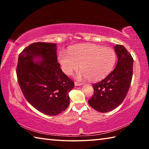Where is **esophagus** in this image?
<instances>
[{
    "label": "esophagus",
    "mask_w": 149,
    "mask_h": 149,
    "mask_svg": "<svg viewBox=\"0 0 149 149\" xmlns=\"http://www.w3.org/2000/svg\"><path fill=\"white\" fill-rule=\"evenodd\" d=\"M83 85L82 83L75 81V86H79V85Z\"/></svg>",
    "instance_id": "34e87169"
}]
</instances>
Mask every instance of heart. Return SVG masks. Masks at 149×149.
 Returning a JSON list of instances; mask_svg holds the SVG:
<instances>
[{
  "mask_svg": "<svg viewBox=\"0 0 149 149\" xmlns=\"http://www.w3.org/2000/svg\"><path fill=\"white\" fill-rule=\"evenodd\" d=\"M116 55L112 49L95 44L73 47L61 51L58 61L66 75L77 71L80 65L79 76L91 81L102 79L114 68Z\"/></svg>",
  "mask_w": 149,
  "mask_h": 149,
  "instance_id": "b5f03b06",
  "label": "heart"
}]
</instances>
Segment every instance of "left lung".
Here are the masks:
<instances>
[{
    "label": "left lung",
    "mask_w": 149,
    "mask_h": 149,
    "mask_svg": "<svg viewBox=\"0 0 149 149\" xmlns=\"http://www.w3.org/2000/svg\"><path fill=\"white\" fill-rule=\"evenodd\" d=\"M114 49L118 59L116 66L104 79L92 85L94 94L88 100L91 107L100 112H108L121 104L132 83V55L121 45H116Z\"/></svg>",
    "instance_id": "left-lung-1"
}]
</instances>
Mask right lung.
I'll list each match as a JSON object with an SVG mask.
<instances>
[{
	"label": "right lung",
	"instance_id": "right-lung-1",
	"mask_svg": "<svg viewBox=\"0 0 149 149\" xmlns=\"http://www.w3.org/2000/svg\"><path fill=\"white\" fill-rule=\"evenodd\" d=\"M37 57L41 62L34 63ZM57 62L56 45L33 42L19 54L17 79L26 99L35 109L45 114L56 116L70 104L69 92L74 82L60 68Z\"/></svg>",
	"mask_w": 149,
	"mask_h": 149
}]
</instances>
